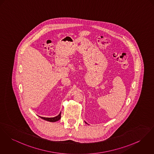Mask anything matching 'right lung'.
I'll return each instance as SVG.
<instances>
[{"mask_svg":"<svg viewBox=\"0 0 154 154\" xmlns=\"http://www.w3.org/2000/svg\"><path fill=\"white\" fill-rule=\"evenodd\" d=\"M40 117L46 120V121H50V122H56V121H59L60 119H61V112L60 113L59 116H57L55 117H53V118H45V117Z\"/></svg>","mask_w":154,"mask_h":154,"instance_id":"1","label":"right lung"}]
</instances>
